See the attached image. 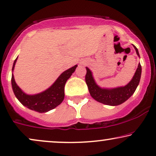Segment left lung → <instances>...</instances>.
I'll return each mask as SVG.
<instances>
[{"instance_id":"8db88e82","label":"left lung","mask_w":156,"mask_h":156,"mask_svg":"<svg viewBox=\"0 0 156 156\" xmlns=\"http://www.w3.org/2000/svg\"><path fill=\"white\" fill-rule=\"evenodd\" d=\"M134 47L137 55L140 56L137 47L135 46H134ZM86 70L87 72L85 79L90 96L100 103L110 106H117L127 101L135 91L140 80L142 68L140 64L139 63L135 76L127 86L124 87L113 88V89H104L100 88L94 81L90 70L88 68H86Z\"/></svg>"}]
</instances>
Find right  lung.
Masks as SVG:
<instances>
[{"mask_svg": "<svg viewBox=\"0 0 156 156\" xmlns=\"http://www.w3.org/2000/svg\"><path fill=\"white\" fill-rule=\"evenodd\" d=\"M17 58L13 62L12 70L14 68ZM76 67L77 65L62 73L50 88H49L45 91L36 95H27L24 94L16 83L13 75L12 74L11 83H12L13 93L19 101L29 109L40 113L50 111L55 109L63 101L65 97V85L67 80L76 70Z\"/></svg>", "mask_w": 156, "mask_h": 156, "instance_id": "1", "label": "right lung"}]
</instances>
